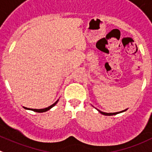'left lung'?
Instances as JSON below:
<instances>
[{
	"mask_svg": "<svg viewBox=\"0 0 152 152\" xmlns=\"http://www.w3.org/2000/svg\"><path fill=\"white\" fill-rule=\"evenodd\" d=\"M97 109V108H96ZM127 109H126V110H122V111H120V112H116V113H105V112H103V111H101V110H99L98 109H97V110H98V112H99L100 113H102V114H103V115H105V116H112V115H116V114H117V113H123V112L126 111Z\"/></svg>",
	"mask_w": 152,
	"mask_h": 152,
	"instance_id": "obj_1",
	"label": "left lung"
}]
</instances>
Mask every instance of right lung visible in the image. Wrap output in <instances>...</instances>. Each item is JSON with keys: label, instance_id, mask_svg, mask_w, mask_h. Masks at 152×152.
<instances>
[{"label": "right lung", "instance_id": "add662e5", "mask_svg": "<svg viewBox=\"0 0 152 152\" xmlns=\"http://www.w3.org/2000/svg\"><path fill=\"white\" fill-rule=\"evenodd\" d=\"M58 101H59V99L57 100V101H56V102H54L53 104H51L50 106L48 107H45V108H43V109H32V108H28V107H23V108L26 109V110H32V111H35V112H37V113H43V112H46L48 111V110H50V108H52L53 107L55 106L56 104L58 102Z\"/></svg>", "mask_w": 152, "mask_h": 152}]
</instances>
